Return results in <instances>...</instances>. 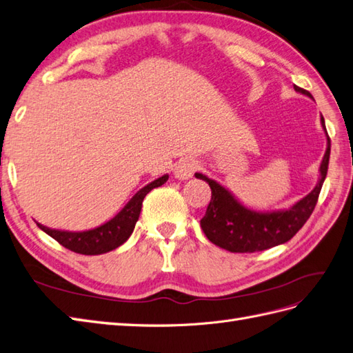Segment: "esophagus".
<instances>
[{"label":"esophagus","mask_w":353,"mask_h":353,"mask_svg":"<svg viewBox=\"0 0 353 353\" xmlns=\"http://www.w3.org/2000/svg\"><path fill=\"white\" fill-rule=\"evenodd\" d=\"M196 170V163L193 160H179L176 165H175V169H174V174L178 179H188L192 178L193 174Z\"/></svg>","instance_id":"esophagus-1"}]
</instances>
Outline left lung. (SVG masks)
Segmentation results:
<instances>
[{
  "label": "left lung",
  "mask_w": 353,
  "mask_h": 353,
  "mask_svg": "<svg viewBox=\"0 0 353 353\" xmlns=\"http://www.w3.org/2000/svg\"><path fill=\"white\" fill-rule=\"evenodd\" d=\"M296 92L312 99V94L294 85ZM321 124L326 134V151L319 169V181L303 199L292 205L288 210L279 211H254L247 208L228 188L203 174H194L211 187V201L201 228L206 238L232 253H253L266 248L288 243L304 223L312 216L317 203L322 184L326 178L331 152V141L325 127V119L321 115Z\"/></svg>",
  "instance_id": "8db88e82"
}]
</instances>
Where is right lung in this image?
Returning <instances> with one entry per match:
<instances>
[{"label":"right lung","mask_w":353,"mask_h":353,"mask_svg":"<svg viewBox=\"0 0 353 353\" xmlns=\"http://www.w3.org/2000/svg\"><path fill=\"white\" fill-rule=\"evenodd\" d=\"M169 175H163L152 183L147 184L141 188L130 201L127 202L124 208L119 211L117 216L109 220L105 225H101L96 229L83 230V232H68V230H58V229H49L46 226L37 223V226L46 232L49 236L61 244L63 247L68 248L74 253L81 254H103L115 250L117 247L124 244L128 236L132 235L134 225L142 210V202L152 188L160 187L168 181Z\"/></svg>","instance_id":"right-lung-1"}]
</instances>
